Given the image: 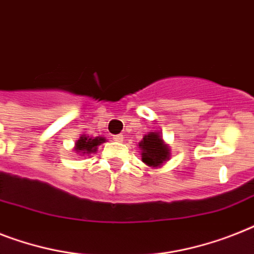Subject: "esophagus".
<instances>
[{
	"mask_svg": "<svg viewBox=\"0 0 254 254\" xmlns=\"http://www.w3.org/2000/svg\"><path fill=\"white\" fill-rule=\"evenodd\" d=\"M113 141H116V142H123V141H124L123 134H117V135H113Z\"/></svg>",
	"mask_w": 254,
	"mask_h": 254,
	"instance_id": "1",
	"label": "esophagus"
}]
</instances>
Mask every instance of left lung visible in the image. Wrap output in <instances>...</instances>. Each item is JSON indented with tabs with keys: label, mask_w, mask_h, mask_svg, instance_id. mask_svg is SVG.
I'll return each mask as SVG.
<instances>
[{
	"label": "left lung",
	"mask_w": 254,
	"mask_h": 254,
	"mask_svg": "<svg viewBox=\"0 0 254 254\" xmlns=\"http://www.w3.org/2000/svg\"><path fill=\"white\" fill-rule=\"evenodd\" d=\"M142 151V162L150 167H158L170 158V150L159 137L158 133H148L143 137V141L139 142Z\"/></svg>",
	"instance_id": "left-lung-1"
}]
</instances>
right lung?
<instances>
[{"label":"right lung","mask_w":254,"mask_h":254,"mask_svg":"<svg viewBox=\"0 0 254 254\" xmlns=\"http://www.w3.org/2000/svg\"><path fill=\"white\" fill-rule=\"evenodd\" d=\"M102 142H106V139L103 137H95V138H88L86 137V135H83V137H80L79 139L77 141V143H75V150H77L78 152H80V154H91V152L96 151V147H98Z\"/></svg>","instance_id":"obj_1"}]
</instances>
